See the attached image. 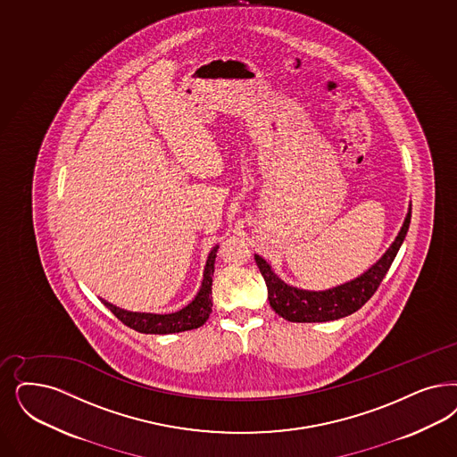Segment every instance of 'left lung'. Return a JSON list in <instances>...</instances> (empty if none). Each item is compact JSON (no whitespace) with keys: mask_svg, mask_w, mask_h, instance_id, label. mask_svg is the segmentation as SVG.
Wrapping results in <instances>:
<instances>
[{"mask_svg":"<svg viewBox=\"0 0 457 457\" xmlns=\"http://www.w3.org/2000/svg\"><path fill=\"white\" fill-rule=\"evenodd\" d=\"M410 218L411 204H409V212L394 243L381 254L377 263H373L360 277L328 290H303L285 284L268 265L267 260H263L260 254H254V262L267 284L268 300L271 309L290 322H328L356 312L371 299L381 280L385 278L388 268L392 267L395 256L407 237Z\"/></svg>","mask_w":457,"mask_h":457,"instance_id":"obj_1","label":"left lung"}]
</instances>
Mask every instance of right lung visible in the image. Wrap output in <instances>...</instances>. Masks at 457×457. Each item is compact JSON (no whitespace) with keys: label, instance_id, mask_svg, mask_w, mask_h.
Masks as SVG:
<instances>
[{"label":"right lung","instance_id":"1","mask_svg":"<svg viewBox=\"0 0 457 457\" xmlns=\"http://www.w3.org/2000/svg\"><path fill=\"white\" fill-rule=\"evenodd\" d=\"M220 250V245H216L207 260H205L204 275L203 284L194 300L187 303L184 309L172 312V314H150V312H131L120 309L110 303L108 300L101 299V302L116 315L125 326L143 332V334H173V332L190 331L197 329L209 319L212 312V275H214V262Z\"/></svg>","mask_w":457,"mask_h":457}]
</instances>
